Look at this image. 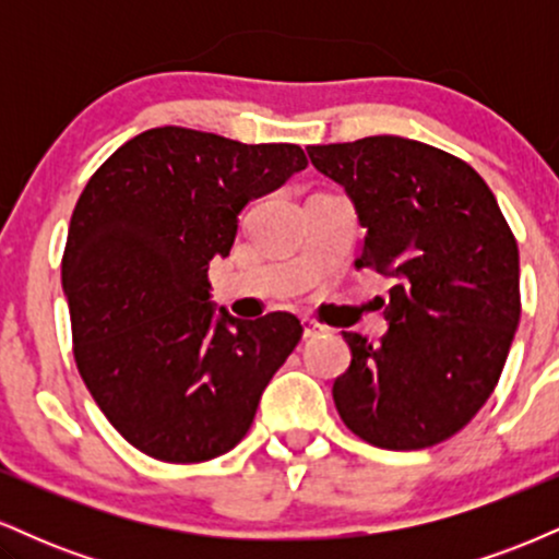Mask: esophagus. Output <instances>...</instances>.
Segmentation results:
<instances>
[{"label":"esophagus","instance_id":"1","mask_svg":"<svg viewBox=\"0 0 559 559\" xmlns=\"http://www.w3.org/2000/svg\"><path fill=\"white\" fill-rule=\"evenodd\" d=\"M301 325H305V338H316V336H320V333H323L325 329L320 323H316V320H301Z\"/></svg>","mask_w":559,"mask_h":559}]
</instances>
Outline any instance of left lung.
<instances>
[{"label": "left lung", "mask_w": 559, "mask_h": 559, "mask_svg": "<svg viewBox=\"0 0 559 559\" xmlns=\"http://www.w3.org/2000/svg\"><path fill=\"white\" fill-rule=\"evenodd\" d=\"M342 183L365 236L357 271L394 278L381 344L344 333L352 362L333 402L381 449H426L476 418L502 376L521 320L518 241L465 159L402 136L307 150Z\"/></svg>", "instance_id": "8db88e82"}]
</instances>
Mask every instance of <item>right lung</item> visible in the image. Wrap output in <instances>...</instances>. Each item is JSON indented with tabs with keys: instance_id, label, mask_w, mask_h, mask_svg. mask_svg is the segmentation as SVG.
<instances>
[{
	"instance_id": "1",
	"label": "right lung",
	"mask_w": 559,
	"mask_h": 559,
	"mask_svg": "<svg viewBox=\"0 0 559 559\" xmlns=\"http://www.w3.org/2000/svg\"><path fill=\"white\" fill-rule=\"evenodd\" d=\"M297 144L150 128L88 178L62 252L79 373L128 444L207 463L247 436L301 338L288 312L213 320L207 267L228 258L249 199L305 170Z\"/></svg>"
}]
</instances>
